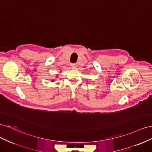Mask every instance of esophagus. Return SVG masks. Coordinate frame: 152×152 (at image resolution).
<instances>
[{
    "label": "esophagus",
    "mask_w": 152,
    "mask_h": 152,
    "mask_svg": "<svg viewBox=\"0 0 152 152\" xmlns=\"http://www.w3.org/2000/svg\"><path fill=\"white\" fill-rule=\"evenodd\" d=\"M71 66L73 68H76V67H77V63H73V64H72Z\"/></svg>",
    "instance_id": "34e87169"
}]
</instances>
